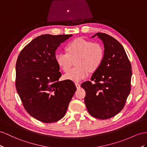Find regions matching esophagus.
Returning <instances> with one entry per match:
<instances>
[{
    "instance_id": "1",
    "label": "esophagus",
    "mask_w": 147,
    "mask_h": 147,
    "mask_svg": "<svg viewBox=\"0 0 147 147\" xmlns=\"http://www.w3.org/2000/svg\"><path fill=\"white\" fill-rule=\"evenodd\" d=\"M75 85H76L77 89H80L81 88V84L78 83V82H75Z\"/></svg>"
}]
</instances>
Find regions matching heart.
Returning <instances> with one entry per match:
<instances>
[{
    "label": "heart",
    "mask_w": 147,
    "mask_h": 147,
    "mask_svg": "<svg viewBox=\"0 0 147 147\" xmlns=\"http://www.w3.org/2000/svg\"><path fill=\"white\" fill-rule=\"evenodd\" d=\"M66 53H56L55 61L64 71H67L76 59V66L67 72L64 78L73 81H80L88 76L90 71L99 68L104 58V48L99 42L76 38L67 45Z\"/></svg>",
    "instance_id": "1"
}]
</instances>
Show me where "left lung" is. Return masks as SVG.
I'll list each match as a JSON object with an SVG mask.
<instances>
[{
  "label": "left lung",
  "instance_id": "left-lung-1",
  "mask_svg": "<svg viewBox=\"0 0 147 147\" xmlns=\"http://www.w3.org/2000/svg\"><path fill=\"white\" fill-rule=\"evenodd\" d=\"M104 46L102 65L91 80L82 83L89 113L99 119H108L122 110L131 89V66L122 45L106 33H97Z\"/></svg>",
  "mask_w": 147,
  "mask_h": 147
}]
</instances>
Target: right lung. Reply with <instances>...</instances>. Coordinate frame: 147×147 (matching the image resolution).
<instances>
[{
    "label": "right lung",
    "mask_w": 147,
    "mask_h": 147,
    "mask_svg": "<svg viewBox=\"0 0 147 147\" xmlns=\"http://www.w3.org/2000/svg\"><path fill=\"white\" fill-rule=\"evenodd\" d=\"M73 35H41L22 49L16 63V89L25 109L44 123L65 116L76 88L71 80L59 81L55 51Z\"/></svg>",
    "instance_id": "right-lung-1"
}]
</instances>
